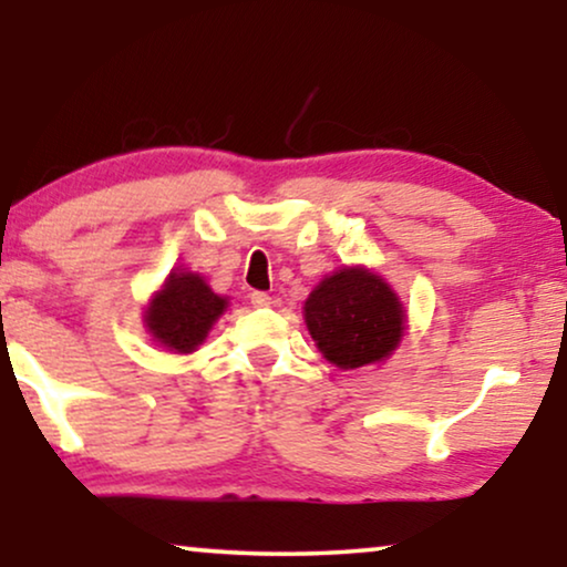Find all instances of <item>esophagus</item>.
<instances>
[{
    "instance_id": "1",
    "label": "esophagus",
    "mask_w": 567,
    "mask_h": 567,
    "mask_svg": "<svg viewBox=\"0 0 567 567\" xmlns=\"http://www.w3.org/2000/svg\"><path fill=\"white\" fill-rule=\"evenodd\" d=\"M250 301H252V307H270V297L266 291H252Z\"/></svg>"
}]
</instances>
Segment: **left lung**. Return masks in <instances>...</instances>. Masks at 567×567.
<instances>
[{
    "label": "left lung",
    "mask_w": 567,
    "mask_h": 567,
    "mask_svg": "<svg viewBox=\"0 0 567 567\" xmlns=\"http://www.w3.org/2000/svg\"><path fill=\"white\" fill-rule=\"evenodd\" d=\"M305 322L324 359L340 369L384 361L405 332V307L382 276L343 268L305 301Z\"/></svg>",
    "instance_id": "left-lung-1"
}]
</instances>
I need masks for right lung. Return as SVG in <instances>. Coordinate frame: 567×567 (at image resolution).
Here are the masks:
<instances>
[{
    "mask_svg": "<svg viewBox=\"0 0 567 567\" xmlns=\"http://www.w3.org/2000/svg\"><path fill=\"white\" fill-rule=\"evenodd\" d=\"M224 309L227 299L214 293L198 274H169L146 307L144 322L159 346L175 353H193Z\"/></svg>",
    "mask_w": 567,
    "mask_h": 567,
    "instance_id": "add662e5",
    "label": "right lung"
}]
</instances>
